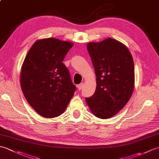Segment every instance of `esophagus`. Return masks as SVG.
Listing matches in <instances>:
<instances>
[{"instance_id":"esophagus-1","label":"esophagus","mask_w":159,"mask_h":159,"mask_svg":"<svg viewBox=\"0 0 159 159\" xmlns=\"http://www.w3.org/2000/svg\"><path fill=\"white\" fill-rule=\"evenodd\" d=\"M83 87H84V84L83 83H80V84H79V85H78V89L81 90L83 88Z\"/></svg>"}]
</instances>
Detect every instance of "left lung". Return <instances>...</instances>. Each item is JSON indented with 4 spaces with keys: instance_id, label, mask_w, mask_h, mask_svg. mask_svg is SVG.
Returning <instances> with one entry per match:
<instances>
[{
    "instance_id": "obj_1",
    "label": "left lung",
    "mask_w": 159,
    "mask_h": 159,
    "mask_svg": "<svg viewBox=\"0 0 159 159\" xmlns=\"http://www.w3.org/2000/svg\"><path fill=\"white\" fill-rule=\"evenodd\" d=\"M87 48L95 70L96 89L85 101L94 116L108 119L119 112L133 94V57L126 46L111 38L89 42Z\"/></svg>"
}]
</instances>
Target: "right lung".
<instances>
[{
  "label": "right lung",
  "instance_id": "1",
  "mask_svg": "<svg viewBox=\"0 0 159 159\" xmlns=\"http://www.w3.org/2000/svg\"><path fill=\"white\" fill-rule=\"evenodd\" d=\"M74 43L55 38L36 41L21 68L20 85L26 100L43 117L62 114L76 91L62 63Z\"/></svg>",
  "mask_w": 159,
  "mask_h": 159
}]
</instances>
